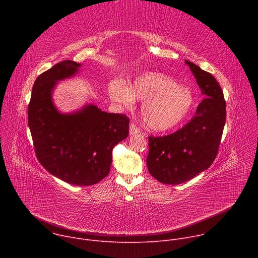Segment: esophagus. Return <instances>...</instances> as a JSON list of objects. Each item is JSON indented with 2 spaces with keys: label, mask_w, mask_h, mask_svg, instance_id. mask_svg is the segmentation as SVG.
Here are the masks:
<instances>
[{
  "label": "esophagus",
  "mask_w": 258,
  "mask_h": 258,
  "mask_svg": "<svg viewBox=\"0 0 258 258\" xmlns=\"http://www.w3.org/2000/svg\"><path fill=\"white\" fill-rule=\"evenodd\" d=\"M138 133H140V128L135 123H131L130 124V135L133 136V135H136Z\"/></svg>",
  "instance_id": "1"
}]
</instances>
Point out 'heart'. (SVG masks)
Wrapping results in <instances>:
<instances>
[{
    "label": "heart",
    "instance_id": "heart-1",
    "mask_svg": "<svg viewBox=\"0 0 258 258\" xmlns=\"http://www.w3.org/2000/svg\"><path fill=\"white\" fill-rule=\"evenodd\" d=\"M112 101L132 107L135 100L144 101L141 115L145 125L154 132H165L186 119L194 105V96L187 87L158 72L138 76L128 86L116 83L109 87Z\"/></svg>",
    "mask_w": 258,
    "mask_h": 258
}]
</instances>
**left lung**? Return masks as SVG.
<instances>
[{"label":"left lung","instance_id":"8db88e82","mask_svg":"<svg viewBox=\"0 0 258 258\" xmlns=\"http://www.w3.org/2000/svg\"><path fill=\"white\" fill-rule=\"evenodd\" d=\"M205 97L189 123L164 137H149L147 166L152 176L166 185L195 177L214 161L226 123V101L209 72L186 60Z\"/></svg>","mask_w":258,"mask_h":258}]
</instances>
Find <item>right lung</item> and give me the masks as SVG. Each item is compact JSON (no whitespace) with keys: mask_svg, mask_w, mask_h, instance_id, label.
Returning <instances> with one entry per match:
<instances>
[{"mask_svg":"<svg viewBox=\"0 0 258 258\" xmlns=\"http://www.w3.org/2000/svg\"><path fill=\"white\" fill-rule=\"evenodd\" d=\"M81 63L65 60L35 80L28 105V125L35 154L54 176L75 186H91L110 171L112 149L128 136L130 119L89 104L61 113L52 94L57 83L79 73Z\"/></svg>","mask_w":258,"mask_h":258,"instance_id":"right-lung-1","label":"right lung"}]
</instances>
